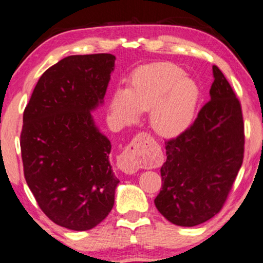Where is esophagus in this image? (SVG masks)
Returning <instances> with one entry per match:
<instances>
[{
	"label": "esophagus",
	"mask_w": 263,
	"mask_h": 263,
	"mask_svg": "<svg viewBox=\"0 0 263 263\" xmlns=\"http://www.w3.org/2000/svg\"><path fill=\"white\" fill-rule=\"evenodd\" d=\"M153 138L141 132L133 138L131 144L123 151L117 159L118 167L126 174H133L148 163L151 145Z\"/></svg>",
	"instance_id": "obj_1"
}]
</instances>
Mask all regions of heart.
I'll return each instance as SVG.
<instances>
[{
	"label": "heart",
	"mask_w": 263,
	"mask_h": 263,
	"mask_svg": "<svg viewBox=\"0 0 263 263\" xmlns=\"http://www.w3.org/2000/svg\"><path fill=\"white\" fill-rule=\"evenodd\" d=\"M184 75L172 62L142 66L132 74L127 89H117L111 96V115L127 125L139 112L151 110V126L158 135H181L193 122L199 99L197 84Z\"/></svg>",
	"instance_id": "heart-1"
}]
</instances>
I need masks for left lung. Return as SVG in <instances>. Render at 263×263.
I'll use <instances>...</instances> for the list:
<instances>
[{
  "mask_svg": "<svg viewBox=\"0 0 263 263\" xmlns=\"http://www.w3.org/2000/svg\"><path fill=\"white\" fill-rule=\"evenodd\" d=\"M212 73L210 101L190 127L166 141L162 188L154 199L167 220L185 228L221 210L243 159L241 104L217 66Z\"/></svg>",
  "mask_w": 263,
  "mask_h": 263,
  "instance_id": "obj_1",
  "label": "left lung"
}]
</instances>
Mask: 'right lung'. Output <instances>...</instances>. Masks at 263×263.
Here are the masks:
<instances>
[{"label": "right lung", "instance_id": "1", "mask_svg": "<svg viewBox=\"0 0 263 263\" xmlns=\"http://www.w3.org/2000/svg\"><path fill=\"white\" fill-rule=\"evenodd\" d=\"M115 60L109 53L64 58L38 80L23 114L26 183L42 211L68 230L95 228L115 203L111 142L90 112L103 103Z\"/></svg>", "mask_w": 263, "mask_h": 263}]
</instances>
